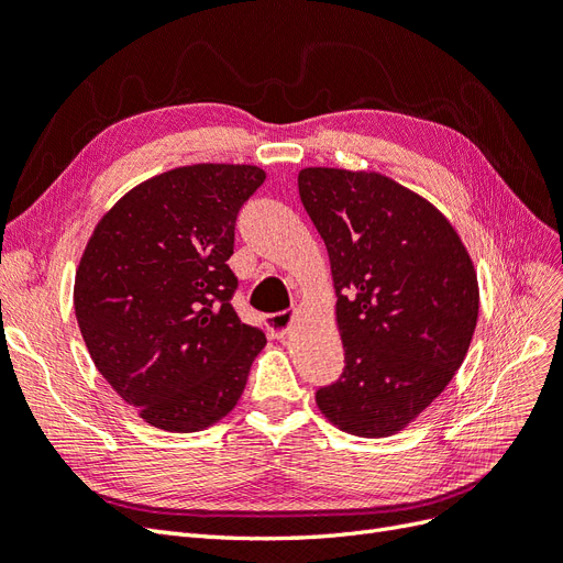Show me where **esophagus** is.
<instances>
[{
	"instance_id": "esophagus-1",
	"label": "esophagus",
	"mask_w": 563,
	"mask_h": 563,
	"mask_svg": "<svg viewBox=\"0 0 563 563\" xmlns=\"http://www.w3.org/2000/svg\"><path fill=\"white\" fill-rule=\"evenodd\" d=\"M291 319H294L291 312L269 314V317H267V329H269V333L275 335V338H284V335L288 333V329H291Z\"/></svg>"
}]
</instances>
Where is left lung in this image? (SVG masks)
I'll list each match as a JSON object with an SVG mask.
<instances>
[{
    "label": "left lung",
    "instance_id": "left-lung-1",
    "mask_svg": "<svg viewBox=\"0 0 563 563\" xmlns=\"http://www.w3.org/2000/svg\"><path fill=\"white\" fill-rule=\"evenodd\" d=\"M305 211L329 251L345 368L317 389L335 428L389 437L455 376L479 317L465 244L428 199L376 172L310 166Z\"/></svg>",
    "mask_w": 563,
    "mask_h": 563
}]
</instances>
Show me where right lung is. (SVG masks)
<instances>
[{
    "label": "right lung",
    "mask_w": 563,
    "mask_h": 563,
    "mask_svg": "<svg viewBox=\"0 0 563 563\" xmlns=\"http://www.w3.org/2000/svg\"><path fill=\"white\" fill-rule=\"evenodd\" d=\"M265 172L192 164L159 174L98 220L75 275L96 368L152 428L197 432L240 401L265 333L230 305L234 223Z\"/></svg>",
    "instance_id": "obj_1"
}]
</instances>
